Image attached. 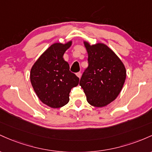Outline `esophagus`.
<instances>
[{"label": "esophagus", "mask_w": 152, "mask_h": 152, "mask_svg": "<svg viewBox=\"0 0 152 152\" xmlns=\"http://www.w3.org/2000/svg\"><path fill=\"white\" fill-rule=\"evenodd\" d=\"M76 75L79 78H80V77H81V72H77Z\"/></svg>", "instance_id": "esophagus-1"}]
</instances>
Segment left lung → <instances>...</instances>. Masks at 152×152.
I'll use <instances>...</instances> for the list:
<instances>
[{
    "label": "left lung",
    "mask_w": 152,
    "mask_h": 152,
    "mask_svg": "<svg viewBox=\"0 0 152 152\" xmlns=\"http://www.w3.org/2000/svg\"><path fill=\"white\" fill-rule=\"evenodd\" d=\"M88 54V67L83 72L80 85L87 101L95 107H104L113 102L121 91L126 77L124 63L107 45H93L84 42Z\"/></svg>",
    "instance_id": "obj_1"
}]
</instances>
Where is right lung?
I'll return each mask as SVG.
<instances>
[{"mask_svg": "<svg viewBox=\"0 0 152 152\" xmlns=\"http://www.w3.org/2000/svg\"><path fill=\"white\" fill-rule=\"evenodd\" d=\"M72 45L54 43L44 52L32 66L30 80L39 100L52 108L64 106L69 100V93L79 84V78L69 71L63 55Z\"/></svg>", "mask_w": 152, "mask_h": 152, "instance_id": "add662e5", "label": "right lung"}]
</instances>
